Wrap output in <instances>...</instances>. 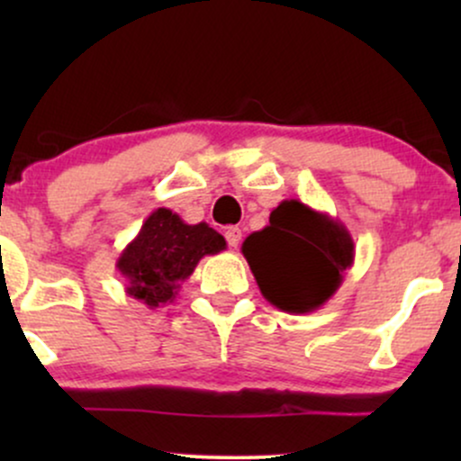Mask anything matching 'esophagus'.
I'll return each mask as SVG.
<instances>
[{
    "label": "esophagus",
    "mask_w": 461,
    "mask_h": 461,
    "mask_svg": "<svg viewBox=\"0 0 461 461\" xmlns=\"http://www.w3.org/2000/svg\"><path fill=\"white\" fill-rule=\"evenodd\" d=\"M225 238H227V245H230L231 249H236L238 245H240V240H242L240 227H236V225L227 227V230H225Z\"/></svg>",
    "instance_id": "1"
}]
</instances>
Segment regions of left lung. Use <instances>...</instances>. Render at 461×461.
I'll return each instance as SVG.
<instances>
[{"label":"left lung","mask_w":461,"mask_h":461,"mask_svg":"<svg viewBox=\"0 0 461 461\" xmlns=\"http://www.w3.org/2000/svg\"><path fill=\"white\" fill-rule=\"evenodd\" d=\"M242 256L268 303L288 314H310L340 288L356 245L338 219L284 199L268 225L245 238Z\"/></svg>","instance_id":"left-lung-1"}]
</instances>
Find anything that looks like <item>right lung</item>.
<instances>
[{"instance_id": "obj_1", "label": "right lung", "mask_w": 461, "mask_h": 461, "mask_svg": "<svg viewBox=\"0 0 461 461\" xmlns=\"http://www.w3.org/2000/svg\"><path fill=\"white\" fill-rule=\"evenodd\" d=\"M225 247V238L208 223L188 225L173 210L158 208L121 251L116 268L125 279V293L156 310L176 301L201 258L216 256Z\"/></svg>"}]
</instances>
